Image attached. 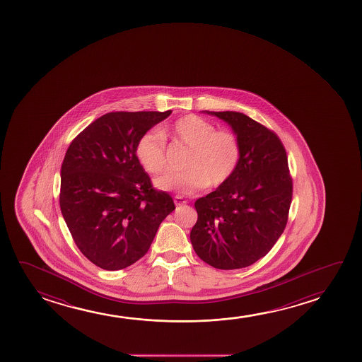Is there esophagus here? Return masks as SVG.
<instances>
[{
    "mask_svg": "<svg viewBox=\"0 0 362 362\" xmlns=\"http://www.w3.org/2000/svg\"><path fill=\"white\" fill-rule=\"evenodd\" d=\"M174 204H175V205H185L187 200H184L182 197L177 195V197H174Z\"/></svg>",
    "mask_w": 362,
    "mask_h": 362,
    "instance_id": "esophagus-1",
    "label": "esophagus"
}]
</instances>
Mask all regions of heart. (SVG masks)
<instances>
[{
    "mask_svg": "<svg viewBox=\"0 0 362 362\" xmlns=\"http://www.w3.org/2000/svg\"><path fill=\"white\" fill-rule=\"evenodd\" d=\"M188 148L182 173L164 174L156 179L157 188L194 195L206 185L218 188L226 183L238 169L241 144L231 129H216L208 119L188 115L162 126L159 134L149 131L139 137L136 156L148 173L163 172L167 164L165 141Z\"/></svg>",
    "mask_w": 362,
    "mask_h": 362,
    "instance_id": "obj_1",
    "label": "heart"
}]
</instances>
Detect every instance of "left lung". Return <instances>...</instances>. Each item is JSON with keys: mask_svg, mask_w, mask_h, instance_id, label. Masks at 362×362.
<instances>
[{"mask_svg": "<svg viewBox=\"0 0 362 362\" xmlns=\"http://www.w3.org/2000/svg\"><path fill=\"white\" fill-rule=\"evenodd\" d=\"M205 112L238 134L241 159L226 183L195 202L190 241L213 267H247L269 252L287 225L293 192L287 153L277 134L246 115Z\"/></svg>", "mask_w": 362, "mask_h": 362, "instance_id": "left-lung-1", "label": "left lung"}]
</instances>
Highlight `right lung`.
I'll list each match as a JSON object with an SVG mask.
<instances>
[{
	"label": "right lung",
	"instance_id": "1",
	"mask_svg": "<svg viewBox=\"0 0 362 362\" xmlns=\"http://www.w3.org/2000/svg\"><path fill=\"white\" fill-rule=\"evenodd\" d=\"M172 111L109 112L70 144L60 210L74 243L98 267L117 271L147 253L173 199L152 187L136 156L139 137Z\"/></svg>",
	"mask_w": 362,
	"mask_h": 362
}]
</instances>
